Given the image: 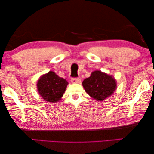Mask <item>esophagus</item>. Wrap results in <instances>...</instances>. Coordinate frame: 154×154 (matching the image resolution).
<instances>
[{
  "label": "esophagus",
  "instance_id": "obj_1",
  "mask_svg": "<svg viewBox=\"0 0 154 154\" xmlns=\"http://www.w3.org/2000/svg\"><path fill=\"white\" fill-rule=\"evenodd\" d=\"M71 82L72 83H80V79H78V78H72V79H71Z\"/></svg>",
  "mask_w": 154,
  "mask_h": 154
}]
</instances>
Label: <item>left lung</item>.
Here are the masks:
<instances>
[{
    "label": "left lung",
    "mask_w": 154,
    "mask_h": 154,
    "mask_svg": "<svg viewBox=\"0 0 154 154\" xmlns=\"http://www.w3.org/2000/svg\"><path fill=\"white\" fill-rule=\"evenodd\" d=\"M82 86L91 97L97 101H103L114 93L117 82L112 75L96 70L83 80Z\"/></svg>",
    "instance_id": "8db88e82"
}]
</instances>
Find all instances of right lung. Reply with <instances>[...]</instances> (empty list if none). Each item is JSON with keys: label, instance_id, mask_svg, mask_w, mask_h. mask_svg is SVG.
Listing matches in <instances>:
<instances>
[{"label": "right lung", "instance_id": "1", "mask_svg": "<svg viewBox=\"0 0 154 154\" xmlns=\"http://www.w3.org/2000/svg\"><path fill=\"white\" fill-rule=\"evenodd\" d=\"M68 82L59 77L54 72L42 75L37 81V87L39 95L48 102H57L60 100L67 88Z\"/></svg>", "mask_w": 154, "mask_h": 154}]
</instances>
